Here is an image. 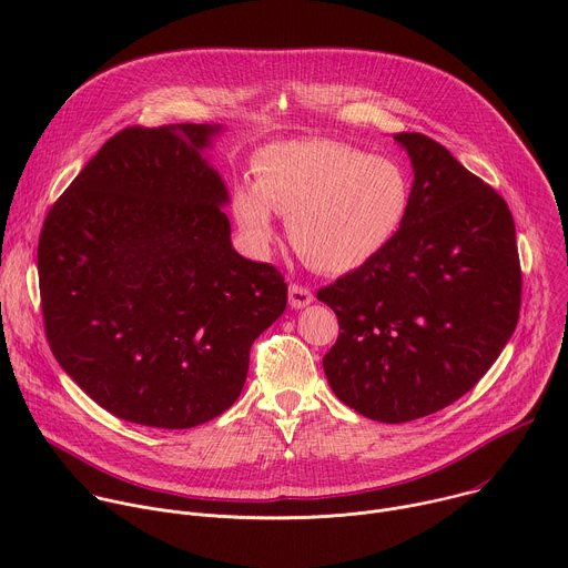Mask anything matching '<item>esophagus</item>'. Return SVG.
I'll return each mask as SVG.
<instances>
[{"label":"esophagus","mask_w":568,"mask_h":568,"mask_svg":"<svg viewBox=\"0 0 568 568\" xmlns=\"http://www.w3.org/2000/svg\"><path fill=\"white\" fill-rule=\"evenodd\" d=\"M312 301H314V296H312V292H310L307 287H303V285H290V305H292L294 310H303V307H307Z\"/></svg>","instance_id":"1"}]
</instances>
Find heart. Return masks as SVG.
Here are the masks:
<instances>
[{
    "label": "heart",
    "instance_id": "1",
    "mask_svg": "<svg viewBox=\"0 0 568 568\" xmlns=\"http://www.w3.org/2000/svg\"><path fill=\"white\" fill-rule=\"evenodd\" d=\"M256 182L233 191V215L252 245L274 237V211L290 217L296 252L326 274L355 272L384 254L407 224L414 186L399 161L331 139L263 148Z\"/></svg>",
    "mask_w": 568,
    "mask_h": 568
}]
</instances>
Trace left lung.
Instances as JSON below:
<instances>
[{
  "instance_id": "1",
  "label": "left lung",
  "mask_w": 568,
  "mask_h": 568,
  "mask_svg": "<svg viewBox=\"0 0 568 568\" xmlns=\"http://www.w3.org/2000/svg\"><path fill=\"white\" fill-rule=\"evenodd\" d=\"M393 139L414 202L393 245L318 290L339 318L323 357L335 395L377 423H409L463 397L497 362L521 305L515 222L504 197L438 141Z\"/></svg>"
}]
</instances>
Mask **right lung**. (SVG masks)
I'll return each mask as SVG.
<instances>
[{"label": "right lung", "instance_id": "1", "mask_svg": "<svg viewBox=\"0 0 568 568\" xmlns=\"http://www.w3.org/2000/svg\"><path fill=\"white\" fill-rule=\"evenodd\" d=\"M222 125L114 134L51 206L38 245L44 331L112 416L191 429L226 412L287 285L240 256L209 150Z\"/></svg>", "mask_w": 568, "mask_h": 568}]
</instances>
